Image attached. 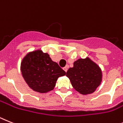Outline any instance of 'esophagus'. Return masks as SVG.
<instances>
[{
	"label": "esophagus",
	"instance_id": "esophagus-1",
	"mask_svg": "<svg viewBox=\"0 0 123 123\" xmlns=\"http://www.w3.org/2000/svg\"><path fill=\"white\" fill-rule=\"evenodd\" d=\"M68 66H66V67H64V68H63V70L65 71V72H66V73L67 71H68Z\"/></svg>",
	"mask_w": 123,
	"mask_h": 123
}]
</instances>
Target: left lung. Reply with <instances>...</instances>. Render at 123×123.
Segmentation results:
<instances>
[{
  "label": "left lung",
  "mask_w": 123,
  "mask_h": 123,
  "mask_svg": "<svg viewBox=\"0 0 123 123\" xmlns=\"http://www.w3.org/2000/svg\"><path fill=\"white\" fill-rule=\"evenodd\" d=\"M71 84L82 94H91L96 91L102 81L99 67L89 58L79 59L66 73Z\"/></svg>",
  "instance_id": "obj_1"
}]
</instances>
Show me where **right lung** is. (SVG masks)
Returning a JSON list of instances; mask_svg holds the SVG:
<instances>
[{"label": "right lung", "instance_id": "obj_1", "mask_svg": "<svg viewBox=\"0 0 123 123\" xmlns=\"http://www.w3.org/2000/svg\"><path fill=\"white\" fill-rule=\"evenodd\" d=\"M20 70L29 86L40 93L53 90L58 77L66 75V72L52 61L49 54L41 50L27 54L22 59Z\"/></svg>", "mask_w": 123, "mask_h": 123}]
</instances>
